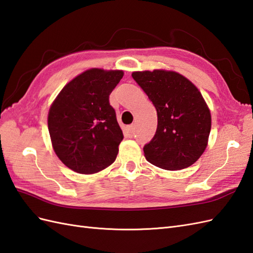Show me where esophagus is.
Returning <instances> with one entry per match:
<instances>
[{"mask_svg":"<svg viewBox=\"0 0 253 253\" xmlns=\"http://www.w3.org/2000/svg\"><path fill=\"white\" fill-rule=\"evenodd\" d=\"M134 131H135V125L134 124H131L127 126V134L128 137H132V135L134 134Z\"/></svg>","mask_w":253,"mask_h":253,"instance_id":"esophagus-1","label":"esophagus"}]
</instances>
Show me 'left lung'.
I'll use <instances>...</instances> for the list:
<instances>
[{"mask_svg":"<svg viewBox=\"0 0 253 253\" xmlns=\"http://www.w3.org/2000/svg\"><path fill=\"white\" fill-rule=\"evenodd\" d=\"M131 76L157 110L156 133L143 147L146 160L171 171L193 165L205 151L211 127L200 90L175 71H134Z\"/></svg>","mask_w":253,"mask_h":253,"instance_id":"obj_1","label":"left lung"}]
</instances>
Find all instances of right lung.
<instances>
[{
    "instance_id": "obj_1",
    "label": "right lung",
    "mask_w": 253,
    "mask_h": 253,
    "mask_svg": "<svg viewBox=\"0 0 253 253\" xmlns=\"http://www.w3.org/2000/svg\"><path fill=\"white\" fill-rule=\"evenodd\" d=\"M123 76L122 70L88 69L67 83L50 107L53 150L77 173L99 172L118 156L124 135L109 96Z\"/></svg>"
}]
</instances>
